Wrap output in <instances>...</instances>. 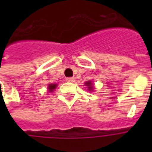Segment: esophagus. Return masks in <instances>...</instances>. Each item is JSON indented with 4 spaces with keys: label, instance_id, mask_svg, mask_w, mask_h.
<instances>
[{
    "label": "esophagus",
    "instance_id": "34e87169",
    "mask_svg": "<svg viewBox=\"0 0 152 152\" xmlns=\"http://www.w3.org/2000/svg\"><path fill=\"white\" fill-rule=\"evenodd\" d=\"M66 82H71L72 83L75 81V78L74 77H68V78H66Z\"/></svg>",
    "mask_w": 152,
    "mask_h": 152
}]
</instances>
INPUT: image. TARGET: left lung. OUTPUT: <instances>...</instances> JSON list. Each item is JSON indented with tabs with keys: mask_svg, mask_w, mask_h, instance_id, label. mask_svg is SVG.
I'll use <instances>...</instances> for the list:
<instances>
[{
	"mask_svg": "<svg viewBox=\"0 0 152 152\" xmlns=\"http://www.w3.org/2000/svg\"><path fill=\"white\" fill-rule=\"evenodd\" d=\"M85 86H87L89 91H93V89H94V85H93L92 81H90V80L87 81V82L85 83Z\"/></svg>",
	"mask_w": 152,
	"mask_h": 152,
	"instance_id": "8db88e82",
	"label": "left lung"
}]
</instances>
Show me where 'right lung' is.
<instances>
[{
    "instance_id": "1",
    "label": "right lung",
    "mask_w": 152,
    "mask_h": 152,
    "mask_svg": "<svg viewBox=\"0 0 152 152\" xmlns=\"http://www.w3.org/2000/svg\"><path fill=\"white\" fill-rule=\"evenodd\" d=\"M57 86H58L57 84H50L49 86H48V89H49V91H50V92H53V90L56 89Z\"/></svg>"
}]
</instances>
